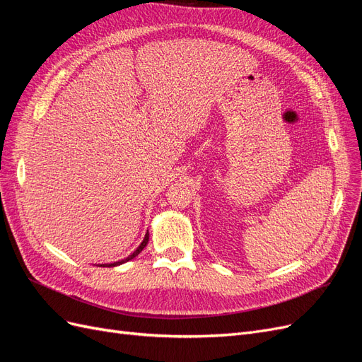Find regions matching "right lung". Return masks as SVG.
<instances>
[{
    "instance_id": "right-lung-1",
    "label": "right lung",
    "mask_w": 362,
    "mask_h": 362,
    "mask_svg": "<svg viewBox=\"0 0 362 362\" xmlns=\"http://www.w3.org/2000/svg\"><path fill=\"white\" fill-rule=\"evenodd\" d=\"M148 242H149V233H146L145 234V238H144V242L140 243V246L133 252V254L131 255H128L127 258H124V259H119V261H116V262H110V264H98L100 267H115V266H120V264H124V262H127V261H129V259H133L134 257H137L141 250H144V247L148 245Z\"/></svg>"
}]
</instances>
